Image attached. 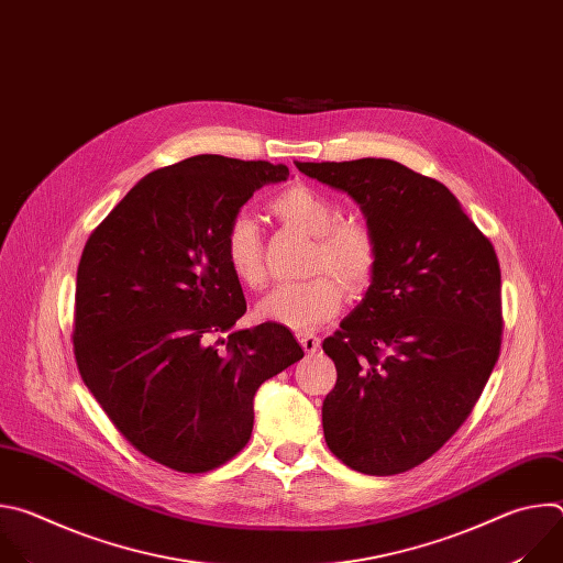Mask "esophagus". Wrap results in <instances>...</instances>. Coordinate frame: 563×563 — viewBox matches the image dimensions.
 I'll use <instances>...</instances> for the list:
<instances>
[{
    "instance_id": "34e87169",
    "label": "esophagus",
    "mask_w": 563,
    "mask_h": 563,
    "mask_svg": "<svg viewBox=\"0 0 563 563\" xmlns=\"http://www.w3.org/2000/svg\"><path fill=\"white\" fill-rule=\"evenodd\" d=\"M296 339H298V343L302 345V350H305L307 354H316V352L320 350V339H318L316 334L298 332V334H296Z\"/></svg>"
}]
</instances>
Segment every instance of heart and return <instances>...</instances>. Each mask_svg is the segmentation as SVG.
I'll list each match as a JSON object with an SVG mask.
<instances>
[{
    "instance_id": "b5f03b06",
    "label": "heart",
    "mask_w": 563,
    "mask_h": 563,
    "mask_svg": "<svg viewBox=\"0 0 563 563\" xmlns=\"http://www.w3.org/2000/svg\"><path fill=\"white\" fill-rule=\"evenodd\" d=\"M272 211L316 235L311 272L320 274L300 283H278L261 298L256 311L269 323L294 332H311L341 311L343 284L356 291L369 283L378 263V240L363 218H339V207L330 196L305 185L280 191L272 200ZM222 252L235 280L247 287L265 283L263 238L252 216L238 213L231 218Z\"/></svg>"
}]
</instances>
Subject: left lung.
<instances>
[{"label": "left lung", "mask_w": 563, "mask_h": 563, "mask_svg": "<svg viewBox=\"0 0 563 563\" xmlns=\"http://www.w3.org/2000/svg\"><path fill=\"white\" fill-rule=\"evenodd\" d=\"M296 167L354 198L378 240L365 298L323 341L328 448L363 474L408 472L461 428L499 358L495 247L445 185L394 159Z\"/></svg>", "instance_id": "8db88e82"}]
</instances>
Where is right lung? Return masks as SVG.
Here are the masks:
<instances>
[{"mask_svg":"<svg viewBox=\"0 0 563 563\" xmlns=\"http://www.w3.org/2000/svg\"><path fill=\"white\" fill-rule=\"evenodd\" d=\"M287 176L265 159L194 155L144 176L87 240L77 369L118 432L172 470L209 472L243 450L258 387L305 354L276 323L231 332L247 302L222 252L240 207Z\"/></svg>","mask_w":563,"mask_h":563,"instance_id":"1","label":"right lung"}]
</instances>
